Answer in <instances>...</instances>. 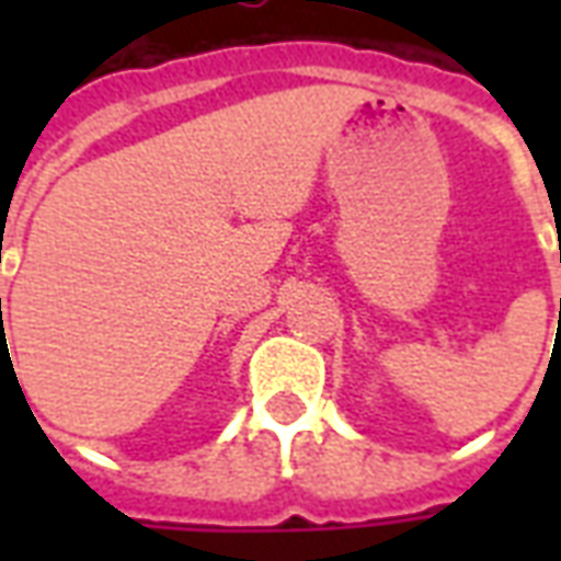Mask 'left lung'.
Wrapping results in <instances>:
<instances>
[{"label":"left lung","instance_id":"obj_1","mask_svg":"<svg viewBox=\"0 0 561 561\" xmlns=\"http://www.w3.org/2000/svg\"><path fill=\"white\" fill-rule=\"evenodd\" d=\"M559 309H561V306H559Z\"/></svg>","mask_w":561,"mask_h":561}]
</instances>
